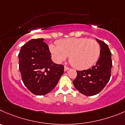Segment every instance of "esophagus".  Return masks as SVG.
Returning a JSON list of instances; mask_svg holds the SVG:
<instances>
[{
    "label": "esophagus",
    "instance_id": "1",
    "mask_svg": "<svg viewBox=\"0 0 125 125\" xmlns=\"http://www.w3.org/2000/svg\"><path fill=\"white\" fill-rule=\"evenodd\" d=\"M64 71H67V70L69 69L70 68H69V67H67V66H64Z\"/></svg>",
    "mask_w": 125,
    "mask_h": 125
}]
</instances>
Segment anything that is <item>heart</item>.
I'll list each match as a JSON object with an SVG mask.
<instances>
[{"label": "heart", "mask_w": 125, "mask_h": 125, "mask_svg": "<svg viewBox=\"0 0 125 125\" xmlns=\"http://www.w3.org/2000/svg\"><path fill=\"white\" fill-rule=\"evenodd\" d=\"M50 50L58 62L69 56L70 63L77 69H86L93 66L99 59L101 46L96 40L86 38H67L50 45Z\"/></svg>", "instance_id": "heart-1"}]
</instances>
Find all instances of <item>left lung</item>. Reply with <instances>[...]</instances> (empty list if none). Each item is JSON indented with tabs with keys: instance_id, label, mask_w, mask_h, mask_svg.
<instances>
[{
	"instance_id": "left-lung-1",
	"label": "left lung",
	"mask_w": 125,
	"mask_h": 125,
	"mask_svg": "<svg viewBox=\"0 0 125 125\" xmlns=\"http://www.w3.org/2000/svg\"><path fill=\"white\" fill-rule=\"evenodd\" d=\"M96 40L101 46V53L96 65L87 70L77 71V77L73 81L75 88L85 96H93L100 93L111 76V52L105 43L99 39Z\"/></svg>"
}]
</instances>
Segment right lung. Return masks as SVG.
Here are the masks:
<instances>
[{
	"mask_svg": "<svg viewBox=\"0 0 125 125\" xmlns=\"http://www.w3.org/2000/svg\"><path fill=\"white\" fill-rule=\"evenodd\" d=\"M43 39H32L21 48L19 69L25 86L34 94L45 95L53 90L64 73V66L54 64Z\"/></svg>",
	"mask_w": 125,
	"mask_h": 125,
	"instance_id": "obj_1",
	"label": "right lung"
}]
</instances>
